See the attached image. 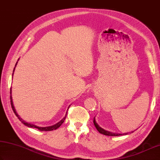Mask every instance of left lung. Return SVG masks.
I'll list each match as a JSON object with an SVG mask.
<instances>
[{
    "label": "left lung",
    "mask_w": 160,
    "mask_h": 160,
    "mask_svg": "<svg viewBox=\"0 0 160 160\" xmlns=\"http://www.w3.org/2000/svg\"><path fill=\"white\" fill-rule=\"evenodd\" d=\"M93 124L95 125V127H96V128H97V130L99 131V133L103 134V135H105V136H121V135H127V134H128V133H123V134H121V133H112V132H110V131H105L103 129V128H100L98 124H97L96 120H95V117L93 118ZM133 132V131H132Z\"/></svg>",
    "instance_id": "1"
}]
</instances>
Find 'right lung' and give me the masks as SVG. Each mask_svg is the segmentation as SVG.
<instances>
[{
  "instance_id": "add662e5",
  "label": "right lung",
  "mask_w": 160,
  "mask_h": 160,
  "mask_svg": "<svg viewBox=\"0 0 160 160\" xmlns=\"http://www.w3.org/2000/svg\"><path fill=\"white\" fill-rule=\"evenodd\" d=\"M17 63H18V62H17ZM17 63H16V64H15V67H16V65H17ZM14 71H15V68H14ZM12 75H13V74H12ZM10 94H11V90H10ZM10 104H11V107H12V110H13V112H14V113H15V115L18 117V119H19V121H20L22 123H23V124H24L25 126H27V127H28L38 128V129L39 131H52V130L57 129V128L60 127V126L62 125V123L64 122V119H65V117H66V116H65V117H64V118H63L62 119L60 122L58 123V124H56L53 125V126H50V127H36V126H35V125L31 124H29V123H27V122H24V120H22V119H21L20 117H19V116L18 115V114H17L16 111H15V108H14V106H13L12 100V96H10ZM66 115H67V114H66Z\"/></svg>"
}]
</instances>
